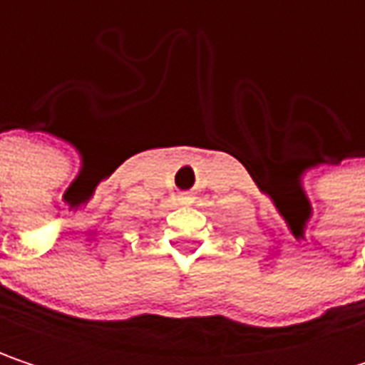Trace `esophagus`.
<instances>
[{"label":"esophagus","mask_w":365,"mask_h":365,"mask_svg":"<svg viewBox=\"0 0 365 365\" xmlns=\"http://www.w3.org/2000/svg\"><path fill=\"white\" fill-rule=\"evenodd\" d=\"M182 200L183 202H187V200H192V196H190V194H182Z\"/></svg>","instance_id":"34e87169"}]
</instances>
